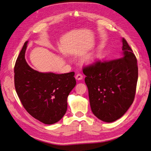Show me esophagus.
Instances as JSON below:
<instances>
[{
	"label": "esophagus",
	"instance_id": "esophagus-1",
	"mask_svg": "<svg viewBox=\"0 0 151 151\" xmlns=\"http://www.w3.org/2000/svg\"><path fill=\"white\" fill-rule=\"evenodd\" d=\"M82 78H83V76L80 73L77 74L76 76V79L77 80H81Z\"/></svg>",
	"mask_w": 151,
	"mask_h": 151
}]
</instances>
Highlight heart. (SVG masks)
Instances as JSON below:
<instances>
[{
    "label": "heart",
    "instance_id": "b5f03b06",
    "mask_svg": "<svg viewBox=\"0 0 151 151\" xmlns=\"http://www.w3.org/2000/svg\"><path fill=\"white\" fill-rule=\"evenodd\" d=\"M98 53L97 51H93L91 53L87 54L84 58L82 59V62L87 64H91L94 62L97 58H98Z\"/></svg>",
    "mask_w": 151,
    "mask_h": 151
}]
</instances>
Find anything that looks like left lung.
Returning a JSON list of instances; mask_svg holds the SVG:
<instances>
[{"label": "left lung", "instance_id": "8db88e82", "mask_svg": "<svg viewBox=\"0 0 151 151\" xmlns=\"http://www.w3.org/2000/svg\"><path fill=\"white\" fill-rule=\"evenodd\" d=\"M122 55L116 59L84 66L91 110L100 120L112 122L121 118L132 105L138 79L137 59L122 38Z\"/></svg>", "mask_w": 151, "mask_h": 151}]
</instances>
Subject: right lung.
<instances>
[{
  "mask_svg": "<svg viewBox=\"0 0 151 151\" xmlns=\"http://www.w3.org/2000/svg\"><path fill=\"white\" fill-rule=\"evenodd\" d=\"M24 43L14 66L15 91L22 106L33 117L45 124L60 121L67 109V97L76 84L74 72L41 73L28 65Z\"/></svg>",
  "mask_w": 151,
  "mask_h": 151,
  "instance_id": "obj_1",
  "label": "right lung"
}]
</instances>
